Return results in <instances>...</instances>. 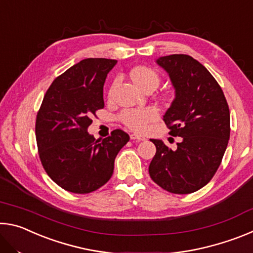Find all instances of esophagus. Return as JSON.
I'll list each match as a JSON object with an SVG mask.
<instances>
[{
  "label": "esophagus",
  "mask_w": 253,
  "mask_h": 253,
  "mask_svg": "<svg viewBox=\"0 0 253 253\" xmlns=\"http://www.w3.org/2000/svg\"><path fill=\"white\" fill-rule=\"evenodd\" d=\"M130 139H131V140H136V142H143V140H145L146 138H145V137L142 136V135L131 134V135H130Z\"/></svg>",
  "instance_id": "34e87169"
}]
</instances>
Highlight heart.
Segmentation results:
<instances>
[{
  "mask_svg": "<svg viewBox=\"0 0 253 253\" xmlns=\"http://www.w3.org/2000/svg\"><path fill=\"white\" fill-rule=\"evenodd\" d=\"M130 78L132 81L138 85L140 89L147 91V90H154L156 89L161 84V75L158 74L156 70L151 69L147 67H137L131 69ZM119 84V78H115L111 87L109 89L108 97L111 98L114 95L115 89ZM158 116V111L154 107H144V108H126L124 109L121 115H119V119L127 128L135 131H143L145 128L154 119H156Z\"/></svg>",
  "mask_w": 253,
  "mask_h": 253,
  "instance_id": "obj_1",
  "label": "heart"
}]
</instances>
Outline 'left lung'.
<instances>
[{
	"mask_svg": "<svg viewBox=\"0 0 253 253\" xmlns=\"http://www.w3.org/2000/svg\"><path fill=\"white\" fill-rule=\"evenodd\" d=\"M169 72L175 99L163 121L172 136L182 137L176 149L152 139L156 154L151 178L163 190L190 194L211 181L230 138V110L220 84L198 60L170 54L157 60Z\"/></svg>",
	"mask_w": 253,
	"mask_h": 253,
	"instance_id": "8db88e82",
	"label": "left lung"
}]
</instances>
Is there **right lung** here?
<instances>
[{
  "instance_id": "right-lung-1",
  "label": "right lung",
  "mask_w": 253,
  "mask_h": 253,
  "mask_svg": "<svg viewBox=\"0 0 253 253\" xmlns=\"http://www.w3.org/2000/svg\"><path fill=\"white\" fill-rule=\"evenodd\" d=\"M116 60H81L53 80L37 114L38 153L46 174L60 187L87 194L109 181L114 162L129 136L115 129L104 139L88 134L92 116L104 108L102 88Z\"/></svg>"
}]
</instances>
